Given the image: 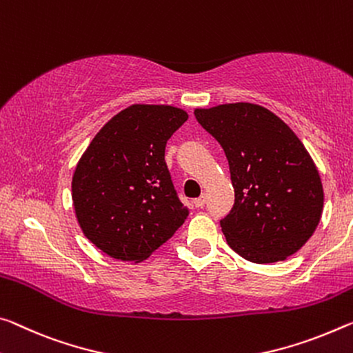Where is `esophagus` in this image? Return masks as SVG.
Returning a JSON list of instances; mask_svg holds the SVG:
<instances>
[{"label": "esophagus", "instance_id": "34e87169", "mask_svg": "<svg viewBox=\"0 0 353 353\" xmlns=\"http://www.w3.org/2000/svg\"><path fill=\"white\" fill-rule=\"evenodd\" d=\"M194 205H196V207H201V209H203V207L205 205V194H201L199 198L194 199Z\"/></svg>", "mask_w": 353, "mask_h": 353}]
</instances>
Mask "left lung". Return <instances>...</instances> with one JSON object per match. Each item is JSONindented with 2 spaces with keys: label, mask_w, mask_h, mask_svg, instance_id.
<instances>
[{
  "label": "left lung",
  "mask_w": 353,
  "mask_h": 353,
  "mask_svg": "<svg viewBox=\"0 0 353 353\" xmlns=\"http://www.w3.org/2000/svg\"><path fill=\"white\" fill-rule=\"evenodd\" d=\"M226 154L236 193L220 225L226 242L256 264L284 261L321 221L323 188L303 143L272 111L254 103L194 110Z\"/></svg>",
  "instance_id": "obj_1"
}]
</instances>
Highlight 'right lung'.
Segmentation results:
<instances>
[{
	"instance_id": "right-lung-1",
	"label": "right lung",
	"mask_w": 353,
	"mask_h": 353,
	"mask_svg": "<svg viewBox=\"0 0 353 353\" xmlns=\"http://www.w3.org/2000/svg\"><path fill=\"white\" fill-rule=\"evenodd\" d=\"M188 119L168 105H132L100 128L78 161L72 199L85 236L114 259H146L188 216L165 161Z\"/></svg>"
}]
</instances>
